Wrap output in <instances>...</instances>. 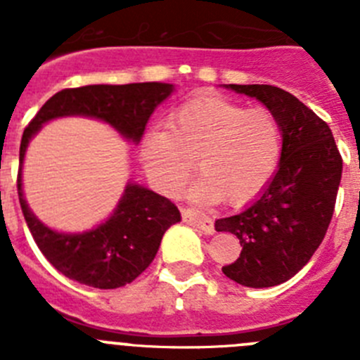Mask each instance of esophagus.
<instances>
[{"instance_id":"obj_1","label":"esophagus","mask_w":360,"mask_h":360,"mask_svg":"<svg viewBox=\"0 0 360 360\" xmlns=\"http://www.w3.org/2000/svg\"><path fill=\"white\" fill-rule=\"evenodd\" d=\"M182 218L187 224L202 229L205 234H212V232H214V225H212L211 218H207L203 212L195 211V209H182Z\"/></svg>"}]
</instances>
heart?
I'll use <instances>...</instances> for the list:
<instances>
[{
	"instance_id": "obj_1",
	"label": "heart",
	"mask_w": 360,
	"mask_h": 360,
	"mask_svg": "<svg viewBox=\"0 0 360 360\" xmlns=\"http://www.w3.org/2000/svg\"><path fill=\"white\" fill-rule=\"evenodd\" d=\"M281 148L274 113L209 97L174 111L167 129H151L142 141L141 162L164 195H176L198 162L203 176L189 195L202 203L227 198L240 205L256 198L274 176Z\"/></svg>"
}]
</instances>
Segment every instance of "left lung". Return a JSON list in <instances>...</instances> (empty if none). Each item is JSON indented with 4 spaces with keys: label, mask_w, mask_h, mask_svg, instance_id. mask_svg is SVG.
Listing matches in <instances>:
<instances>
[{
    "label": "left lung",
    "mask_w": 360,
    "mask_h": 360,
    "mask_svg": "<svg viewBox=\"0 0 360 360\" xmlns=\"http://www.w3.org/2000/svg\"><path fill=\"white\" fill-rule=\"evenodd\" d=\"M274 113L283 148L278 171L241 212L216 219L241 252L224 274L243 287H276L303 269L328 231L341 184L342 158L328 124L297 97L270 84H225Z\"/></svg>",
    "instance_id": "left-lung-1"
}]
</instances>
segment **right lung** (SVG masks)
I'll use <instances>...</instances> for the list:
<instances>
[{"mask_svg":"<svg viewBox=\"0 0 360 360\" xmlns=\"http://www.w3.org/2000/svg\"><path fill=\"white\" fill-rule=\"evenodd\" d=\"M174 91L167 82L90 84L57 91L23 131L19 148L18 195L21 211L43 256L61 274L94 288H119L131 283L155 259L162 236L182 216L171 200L128 182L106 221L84 232H57L39 221L23 195V160L28 142L43 124L61 117H90L110 124L139 144L155 108Z\"/></svg>","mask_w":360,"mask_h":360,"instance_id":"right-lung-1","label":"right lung"}]
</instances>
